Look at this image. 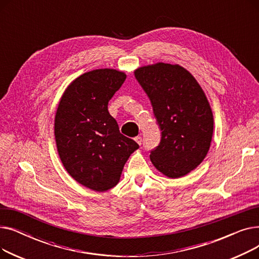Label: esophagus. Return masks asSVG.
Returning a JSON list of instances; mask_svg holds the SVG:
<instances>
[{"mask_svg": "<svg viewBox=\"0 0 259 259\" xmlns=\"http://www.w3.org/2000/svg\"><path fill=\"white\" fill-rule=\"evenodd\" d=\"M134 141L137 142V143H138L140 146L142 145V138H141V137H137V138H134Z\"/></svg>", "mask_w": 259, "mask_h": 259, "instance_id": "esophagus-1", "label": "esophagus"}]
</instances>
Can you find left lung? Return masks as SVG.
<instances>
[{
	"label": "left lung",
	"mask_w": 259,
	"mask_h": 259,
	"mask_svg": "<svg viewBox=\"0 0 259 259\" xmlns=\"http://www.w3.org/2000/svg\"><path fill=\"white\" fill-rule=\"evenodd\" d=\"M151 102L161 131L151 151L153 166L169 179L194 170L210 149L214 119L209 101L195 77L178 64L156 63L134 70Z\"/></svg>",
	"instance_id": "obj_1"
}]
</instances>
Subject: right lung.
Masks as SVG:
<instances>
[{
    "instance_id": "1",
    "label": "right lung",
    "mask_w": 259,
    "mask_h": 259,
    "mask_svg": "<svg viewBox=\"0 0 259 259\" xmlns=\"http://www.w3.org/2000/svg\"><path fill=\"white\" fill-rule=\"evenodd\" d=\"M125 72L105 68L79 75L65 89L54 117V137L66 171L81 186L104 192L119 182L129 156L139 149L119 132L108 103Z\"/></svg>"
}]
</instances>
